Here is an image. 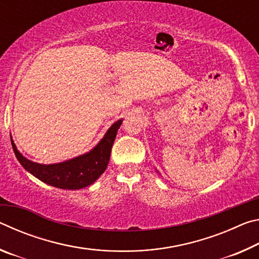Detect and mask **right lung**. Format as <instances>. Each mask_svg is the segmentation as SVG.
Returning <instances> with one entry per match:
<instances>
[{
	"label": "right lung",
	"instance_id": "1",
	"mask_svg": "<svg viewBox=\"0 0 259 259\" xmlns=\"http://www.w3.org/2000/svg\"><path fill=\"white\" fill-rule=\"evenodd\" d=\"M122 120L116 121L105 134L98 145L85 154L55 164H40L26 159L17 150L11 139L12 148L19 163L41 182L63 190H80L97 181L107 168L109 156Z\"/></svg>",
	"mask_w": 259,
	"mask_h": 259
}]
</instances>
